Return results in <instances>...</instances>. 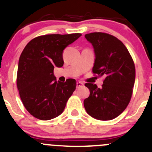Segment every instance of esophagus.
<instances>
[{
  "label": "esophagus",
  "mask_w": 152,
  "mask_h": 152,
  "mask_svg": "<svg viewBox=\"0 0 152 152\" xmlns=\"http://www.w3.org/2000/svg\"><path fill=\"white\" fill-rule=\"evenodd\" d=\"M82 86H83V84H82V82H76V87H77V88H79V87H82Z\"/></svg>",
  "instance_id": "esophagus-1"
}]
</instances>
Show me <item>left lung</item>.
<instances>
[{"label": "left lung", "mask_w": 152, "mask_h": 152, "mask_svg": "<svg viewBox=\"0 0 152 152\" xmlns=\"http://www.w3.org/2000/svg\"><path fill=\"white\" fill-rule=\"evenodd\" d=\"M94 48L93 73L104 79L102 88L86 83L90 96L84 101L87 113L101 121L115 118L131 100L135 80V66L128 49L120 39L103 32L85 34Z\"/></svg>", "instance_id": "left-lung-1"}]
</instances>
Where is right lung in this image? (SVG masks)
Wrapping results in <instances>:
<instances>
[{
    "label": "right lung",
    "mask_w": 152,
    "mask_h": 152,
    "mask_svg": "<svg viewBox=\"0 0 152 152\" xmlns=\"http://www.w3.org/2000/svg\"><path fill=\"white\" fill-rule=\"evenodd\" d=\"M81 36L80 33L42 35L24 48L18 63L17 86L24 107L36 118L47 121L59 116L76 90L75 79L56 82L53 69L63 66V50Z\"/></svg>",
    "instance_id": "right-lung-1"
}]
</instances>
